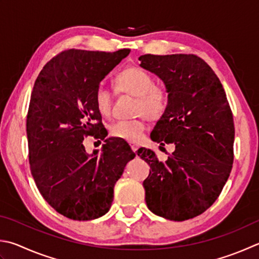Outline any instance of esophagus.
<instances>
[{
  "mask_svg": "<svg viewBox=\"0 0 259 259\" xmlns=\"http://www.w3.org/2000/svg\"><path fill=\"white\" fill-rule=\"evenodd\" d=\"M130 145H131V149H132V151H133V152H136V151H138V149H139V146H138V144L131 143Z\"/></svg>",
  "mask_w": 259,
  "mask_h": 259,
  "instance_id": "34e87169",
  "label": "esophagus"
}]
</instances>
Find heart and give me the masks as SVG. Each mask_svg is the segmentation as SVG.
Here are the masks:
<instances>
[{"label":"heart","mask_w":259,"mask_h":259,"mask_svg":"<svg viewBox=\"0 0 259 259\" xmlns=\"http://www.w3.org/2000/svg\"><path fill=\"white\" fill-rule=\"evenodd\" d=\"M118 94L130 95L138 98L135 115L145 116L150 120H158L168 108L170 94L162 85L155 84L154 77L140 67H127L115 79ZM114 92L104 84H99L95 91V102L99 113L109 117L113 111ZM146 130L143 117L132 120L117 121L110 127V135L116 139L139 143L142 141Z\"/></svg>","instance_id":"heart-1"}]
</instances>
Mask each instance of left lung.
<instances>
[{
    "instance_id": "1",
    "label": "left lung",
    "mask_w": 259,
    "mask_h": 259,
    "mask_svg": "<svg viewBox=\"0 0 259 259\" xmlns=\"http://www.w3.org/2000/svg\"><path fill=\"white\" fill-rule=\"evenodd\" d=\"M139 60L170 94L151 139L175 145L165 161L151 150L138 151L151 168L143 182L146 205L168 220H188L217 201L230 176L235 141L230 105L218 75L194 54H146Z\"/></svg>"
}]
</instances>
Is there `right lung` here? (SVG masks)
<instances>
[{
    "mask_svg": "<svg viewBox=\"0 0 259 259\" xmlns=\"http://www.w3.org/2000/svg\"><path fill=\"white\" fill-rule=\"evenodd\" d=\"M130 52L63 51L35 81L27 115L31 175L45 201L72 220L108 212L115 184L135 157L124 140H106L99 154L83 145L87 136L106 138L95 91Z\"/></svg>",
    "mask_w": 259,
    "mask_h": 259,
    "instance_id": "obj_1",
    "label": "right lung"
}]
</instances>
